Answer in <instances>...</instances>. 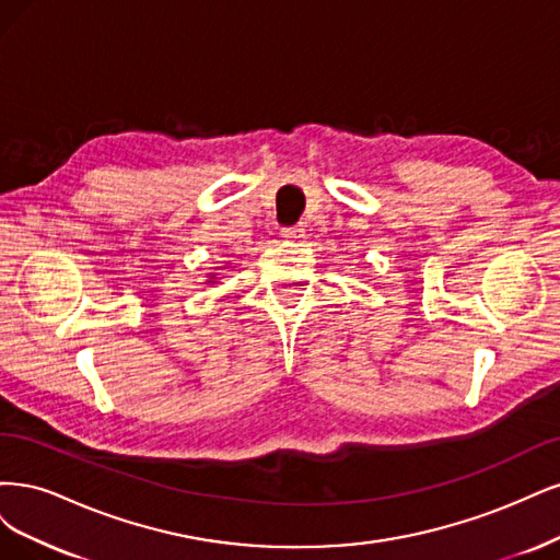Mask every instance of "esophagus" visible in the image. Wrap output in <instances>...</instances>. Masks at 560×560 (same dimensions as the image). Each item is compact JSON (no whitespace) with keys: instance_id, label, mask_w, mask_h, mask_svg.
I'll return each mask as SVG.
<instances>
[{"instance_id":"esophagus-1","label":"esophagus","mask_w":560,"mask_h":560,"mask_svg":"<svg viewBox=\"0 0 560 560\" xmlns=\"http://www.w3.org/2000/svg\"><path fill=\"white\" fill-rule=\"evenodd\" d=\"M281 237L288 242H298L304 237V228L302 225H293V228H281Z\"/></svg>"}]
</instances>
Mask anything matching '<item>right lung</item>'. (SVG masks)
<instances>
[{
	"instance_id": "right-lung-1",
	"label": "right lung",
	"mask_w": 560,
	"mask_h": 560,
	"mask_svg": "<svg viewBox=\"0 0 560 560\" xmlns=\"http://www.w3.org/2000/svg\"><path fill=\"white\" fill-rule=\"evenodd\" d=\"M230 262H225V265H221V267H213V272H209L207 275V283H219V272H215V269H225Z\"/></svg>"
}]
</instances>
